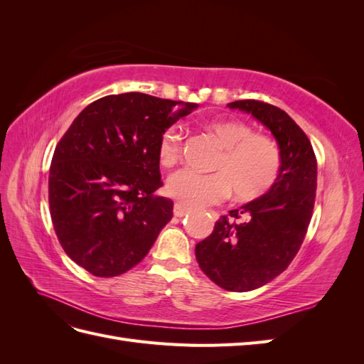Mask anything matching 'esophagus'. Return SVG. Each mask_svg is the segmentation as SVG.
<instances>
[{
    "mask_svg": "<svg viewBox=\"0 0 364 364\" xmlns=\"http://www.w3.org/2000/svg\"><path fill=\"white\" fill-rule=\"evenodd\" d=\"M190 213V209L188 208H185V206H182V205H179V203H174V206H173V214H174V217H185L186 214Z\"/></svg>",
    "mask_w": 364,
    "mask_h": 364,
    "instance_id": "34e87169",
    "label": "esophagus"
}]
</instances>
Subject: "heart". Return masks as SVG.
Listing matches in <instances>:
<instances>
[{
  "mask_svg": "<svg viewBox=\"0 0 364 364\" xmlns=\"http://www.w3.org/2000/svg\"><path fill=\"white\" fill-rule=\"evenodd\" d=\"M217 138L222 153L213 164V173L181 170L167 182V193L188 208H202L222 202L232 193L235 199H259L277 183L282 158L272 138L252 134L247 124L237 119H213L206 124ZM182 136L178 127H170L158 142L161 167L171 168L181 159Z\"/></svg>",
  "mask_w": 364,
  "mask_h": 364,
  "instance_id": "1",
  "label": "heart"
}]
</instances>
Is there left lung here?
Returning a JSON list of instances; mask_svg holds the SVG:
<instances>
[{
	"instance_id": "left-lung-1",
	"label": "left lung",
	"mask_w": 364,
	"mask_h": 364,
	"mask_svg": "<svg viewBox=\"0 0 364 364\" xmlns=\"http://www.w3.org/2000/svg\"><path fill=\"white\" fill-rule=\"evenodd\" d=\"M228 107L250 114L278 142L282 165L269 193L222 215L196 246L202 272L228 291H250L281 274L296 257L310 225L317 162L311 142L282 109L238 100Z\"/></svg>"
}]
</instances>
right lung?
<instances>
[{"label": "right lung", "instance_id": "obj_1", "mask_svg": "<svg viewBox=\"0 0 364 364\" xmlns=\"http://www.w3.org/2000/svg\"><path fill=\"white\" fill-rule=\"evenodd\" d=\"M196 103L141 92L106 95L77 115L54 150L48 202L67 255L94 277L135 267L173 217L158 142Z\"/></svg>", "mask_w": 364, "mask_h": 364}]
</instances>
